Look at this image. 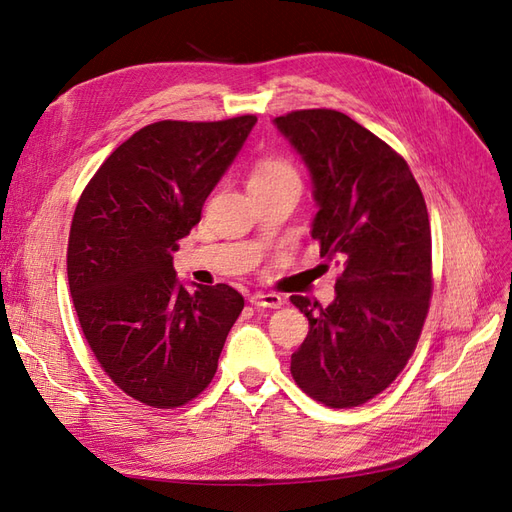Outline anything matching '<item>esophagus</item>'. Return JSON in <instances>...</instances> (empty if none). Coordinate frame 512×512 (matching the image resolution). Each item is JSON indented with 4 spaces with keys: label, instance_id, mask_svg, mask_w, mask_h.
<instances>
[{
    "label": "esophagus",
    "instance_id": "obj_1",
    "mask_svg": "<svg viewBox=\"0 0 512 512\" xmlns=\"http://www.w3.org/2000/svg\"><path fill=\"white\" fill-rule=\"evenodd\" d=\"M250 303L254 307L277 309V307L284 305V299L280 297V294H275V292H256V294H252V297H250Z\"/></svg>",
    "mask_w": 512,
    "mask_h": 512
}]
</instances>
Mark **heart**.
Returning <instances> with one entry per match:
<instances>
[{"label":"heart","mask_w":512,"mask_h":512,"mask_svg":"<svg viewBox=\"0 0 512 512\" xmlns=\"http://www.w3.org/2000/svg\"><path fill=\"white\" fill-rule=\"evenodd\" d=\"M280 185H301L297 168L288 160L267 156L254 164L250 173V190L280 188Z\"/></svg>","instance_id":"heart-1"}]
</instances>
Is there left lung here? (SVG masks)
I'll return each instance as SVG.
<instances>
[{"label":"left lung","instance_id":"left-lung-1","mask_svg":"<svg viewBox=\"0 0 512 512\" xmlns=\"http://www.w3.org/2000/svg\"><path fill=\"white\" fill-rule=\"evenodd\" d=\"M273 123L312 177L320 256L342 265L331 305L290 297L309 320L290 374L324 406H361L399 376L423 331L433 286L425 198L406 160L344 113L309 108Z\"/></svg>","mask_w":512,"mask_h":512}]
</instances>
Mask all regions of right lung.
Segmentation results:
<instances>
[{"label": "right lung", "instance_id": "right-lung-1", "mask_svg": "<svg viewBox=\"0 0 512 512\" xmlns=\"http://www.w3.org/2000/svg\"><path fill=\"white\" fill-rule=\"evenodd\" d=\"M254 126V115L151 123L104 160L76 205V316L106 376L145 406L177 408L203 393L243 309L226 284L190 292L173 254Z\"/></svg>", "mask_w": 512, "mask_h": 512}]
</instances>
